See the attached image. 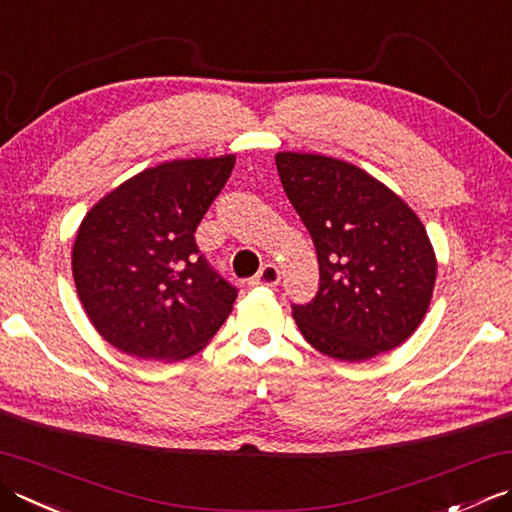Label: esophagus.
Returning <instances> with one entry per match:
<instances>
[{
  "label": "esophagus",
  "instance_id": "34e87169",
  "mask_svg": "<svg viewBox=\"0 0 512 512\" xmlns=\"http://www.w3.org/2000/svg\"><path fill=\"white\" fill-rule=\"evenodd\" d=\"M279 279H282L279 268L275 264H266L253 279H250V284L253 286H277Z\"/></svg>",
  "mask_w": 512,
  "mask_h": 512
}]
</instances>
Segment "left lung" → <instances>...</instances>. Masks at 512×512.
<instances>
[{
  "mask_svg": "<svg viewBox=\"0 0 512 512\" xmlns=\"http://www.w3.org/2000/svg\"><path fill=\"white\" fill-rule=\"evenodd\" d=\"M275 164L319 262L313 302L293 306L299 333L342 362L402 346L424 322L437 279L422 219L386 184L342 159L284 150Z\"/></svg>",
  "mask_w": 512,
  "mask_h": 512,
  "instance_id": "8db88e82",
  "label": "left lung"
}]
</instances>
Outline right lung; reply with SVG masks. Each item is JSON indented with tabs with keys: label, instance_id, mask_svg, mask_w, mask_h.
<instances>
[{
	"label": "right lung",
	"instance_id": "add662e5",
	"mask_svg": "<svg viewBox=\"0 0 512 512\" xmlns=\"http://www.w3.org/2000/svg\"><path fill=\"white\" fill-rule=\"evenodd\" d=\"M235 155L173 159L126 179L88 210L73 244L75 288L110 346L155 362L202 350L237 290L199 255L195 230Z\"/></svg>",
	"mask_w": 512,
	"mask_h": 512
}]
</instances>
